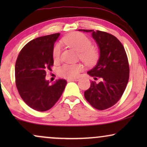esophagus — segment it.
Returning a JSON list of instances; mask_svg holds the SVG:
<instances>
[{"mask_svg":"<svg viewBox=\"0 0 147 147\" xmlns=\"http://www.w3.org/2000/svg\"><path fill=\"white\" fill-rule=\"evenodd\" d=\"M80 78H70V79H67V82H73V81H79Z\"/></svg>","mask_w":147,"mask_h":147,"instance_id":"esophagus-1","label":"esophagus"}]
</instances>
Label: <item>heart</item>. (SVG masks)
<instances>
[{"label":"heart","instance_id":"obj_1","mask_svg":"<svg viewBox=\"0 0 147 147\" xmlns=\"http://www.w3.org/2000/svg\"><path fill=\"white\" fill-rule=\"evenodd\" d=\"M61 41L68 47L79 52V57L87 63H92L98 57V52L96 47L92 45L89 38L81 33H72L64 37ZM61 55V47L59 44L54 46L52 56L54 61H58ZM82 69L80 64H65L58 70V74L62 78H75Z\"/></svg>","mask_w":147,"mask_h":147}]
</instances>
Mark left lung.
I'll return each instance as SVG.
<instances>
[{"label":"left lung","mask_w":147,"mask_h":147,"mask_svg":"<svg viewBox=\"0 0 147 147\" xmlns=\"http://www.w3.org/2000/svg\"><path fill=\"white\" fill-rule=\"evenodd\" d=\"M92 32L100 48V55L95 67L88 72L94 80L84 97L92 107L99 110L108 109L119 101L129 79V63L124 47L115 36L104 31L79 29Z\"/></svg>","instance_id":"obj_1"}]
</instances>
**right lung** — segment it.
<instances>
[{
    "label": "right lung",
    "mask_w": 147,
    "mask_h": 147,
    "mask_svg": "<svg viewBox=\"0 0 147 147\" xmlns=\"http://www.w3.org/2000/svg\"><path fill=\"white\" fill-rule=\"evenodd\" d=\"M60 33L34 39L23 47L15 63V84L19 94L30 108L39 112L51 109L61 97L67 82L59 79L52 86L46 71L53 65V45Z\"/></svg>",
    "instance_id": "1"
}]
</instances>
